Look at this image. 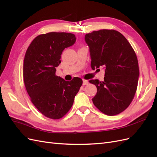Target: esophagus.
<instances>
[{"mask_svg":"<svg viewBox=\"0 0 157 157\" xmlns=\"http://www.w3.org/2000/svg\"><path fill=\"white\" fill-rule=\"evenodd\" d=\"M88 84V81L87 80H84L83 79V82H82V85L84 86V85H87Z\"/></svg>","mask_w":157,"mask_h":157,"instance_id":"34e87169","label":"esophagus"}]
</instances>
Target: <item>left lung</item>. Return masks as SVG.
<instances>
[{"label":"left lung","instance_id":"obj_1","mask_svg":"<svg viewBox=\"0 0 157 157\" xmlns=\"http://www.w3.org/2000/svg\"><path fill=\"white\" fill-rule=\"evenodd\" d=\"M85 41L92 69L105 68L103 81L89 80L98 90L92 101L105 115H118L130 105L137 90L140 71L135 52L121 33L113 29L88 33Z\"/></svg>","mask_w":157,"mask_h":157}]
</instances>
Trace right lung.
Returning a JSON list of instances; mask_svg holds the SVG:
<instances>
[{
  "mask_svg": "<svg viewBox=\"0 0 157 157\" xmlns=\"http://www.w3.org/2000/svg\"><path fill=\"white\" fill-rule=\"evenodd\" d=\"M75 41L72 33L42 34L32 41L25 55L23 80L27 92L35 107L52 119H59L67 113L82 84L80 78L65 81L56 75L62 52Z\"/></svg>",
  "mask_w": 157,
  "mask_h": 157,
  "instance_id": "add662e5",
  "label": "right lung"
}]
</instances>
